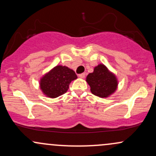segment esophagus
<instances>
[{"label":"esophagus","mask_w":156,"mask_h":156,"mask_svg":"<svg viewBox=\"0 0 156 156\" xmlns=\"http://www.w3.org/2000/svg\"><path fill=\"white\" fill-rule=\"evenodd\" d=\"M85 75H86L85 73H81V74H79V75H78V76H79L80 78H83L84 77H85Z\"/></svg>","instance_id":"1"}]
</instances>
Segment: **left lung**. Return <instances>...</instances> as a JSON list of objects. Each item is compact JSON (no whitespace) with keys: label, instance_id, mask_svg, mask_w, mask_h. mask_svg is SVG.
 Masks as SVG:
<instances>
[{"label":"left lung","instance_id":"obj_1","mask_svg":"<svg viewBox=\"0 0 156 156\" xmlns=\"http://www.w3.org/2000/svg\"><path fill=\"white\" fill-rule=\"evenodd\" d=\"M87 82L90 87L91 92L103 98L112 94L118 85L116 76L104 64H99L94 67V72L87 76Z\"/></svg>","mask_w":156,"mask_h":156}]
</instances>
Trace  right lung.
Masks as SVG:
<instances>
[{
	"label": "right lung",
	"instance_id": "obj_1",
	"mask_svg": "<svg viewBox=\"0 0 156 156\" xmlns=\"http://www.w3.org/2000/svg\"><path fill=\"white\" fill-rule=\"evenodd\" d=\"M78 78L73 69L58 65L40 79V89L47 97L55 98L67 92L72 80Z\"/></svg>",
	"mask_w": 156,
	"mask_h": 156
}]
</instances>
